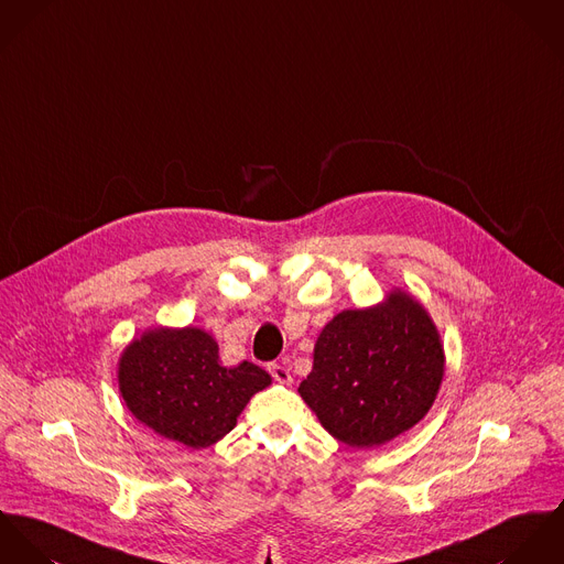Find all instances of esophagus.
<instances>
[{
  "label": "esophagus",
  "instance_id": "1",
  "mask_svg": "<svg viewBox=\"0 0 564 564\" xmlns=\"http://www.w3.org/2000/svg\"><path fill=\"white\" fill-rule=\"evenodd\" d=\"M268 370H270V375H272V378H274L276 382H281V384H292V375H290L288 368H283V366H279V364H272Z\"/></svg>",
  "mask_w": 564,
  "mask_h": 564
}]
</instances>
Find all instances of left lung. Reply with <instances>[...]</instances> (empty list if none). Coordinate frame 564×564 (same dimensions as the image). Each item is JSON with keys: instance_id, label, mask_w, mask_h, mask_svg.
I'll return each instance as SVG.
<instances>
[{"instance_id": "8db88e82", "label": "left lung", "mask_w": 564, "mask_h": 564, "mask_svg": "<svg viewBox=\"0 0 564 564\" xmlns=\"http://www.w3.org/2000/svg\"><path fill=\"white\" fill-rule=\"evenodd\" d=\"M443 372L445 352L431 313L393 288L375 307L344 310L322 328L299 393L328 435L364 449L422 422Z\"/></svg>"}]
</instances>
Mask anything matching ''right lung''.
<instances>
[{"instance_id": "add662e5", "label": "right lung", "mask_w": 564, "mask_h": 564, "mask_svg": "<svg viewBox=\"0 0 564 564\" xmlns=\"http://www.w3.org/2000/svg\"><path fill=\"white\" fill-rule=\"evenodd\" d=\"M117 378L140 424L192 449L231 433L252 395L272 382L251 361L225 368L216 339L196 326L147 328L123 350Z\"/></svg>"}]
</instances>
